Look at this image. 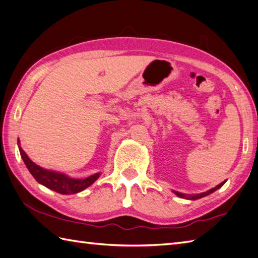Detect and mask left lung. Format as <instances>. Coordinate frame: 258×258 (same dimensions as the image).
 Here are the masks:
<instances>
[{"mask_svg":"<svg viewBox=\"0 0 258 258\" xmlns=\"http://www.w3.org/2000/svg\"><path fill=\"white\" fill-rule=\"evenodd\" d=\"M224 183H225V181H224V182H221L220 184L216 185L215 188L210 189V190H208V191H206V192H203V194H198V195H184V194L178 192V191H173V192H174L176 196H178V197H180V198H184V199H189V200H197V199L204 198V197H206V196H208V195H210V194L215 192L216 190H218L219 188H221V186L224 185Z\"/></svg>","mask_w":258,"mask_h":258,"instance_id":"1","label":"left lung"}]
</instances>
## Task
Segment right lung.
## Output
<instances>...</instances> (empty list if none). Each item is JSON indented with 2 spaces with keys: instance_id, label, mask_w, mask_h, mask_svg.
Instances as JSON below:
<instances>
[{
  "instance_id": "obj_1",
  "label": "right lung",
  "mask_w": 258,
  "mask_h": 258,
  "mask_svg": "<svg viewBox=\"0 0 258 258\" xmlns=\"http://www.w3.org/2000/svg\"><path fill=\"white\" fill-rule=\"evenodd\" d=\"M18 145H19V151H20V154H21L23 162L25 163V165H27L30 173L33 175V178L37 180L39 183H41L42 185L47 186V188L51 189L58 194H61V195L78 194L80 191L88 188L90 184H93L100 175V173H95L86 179H74L63 173L43 169L41 166H39L38 164H35L31 160H30L29 156L25 154L24 151L21 149V146H20L19 140H18Z\"/></svg>"
}]
</instances>
